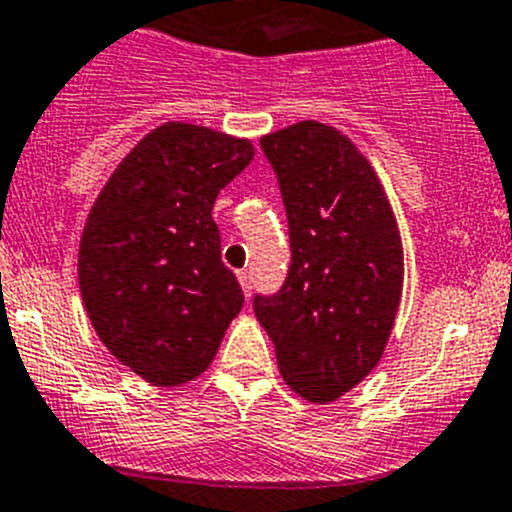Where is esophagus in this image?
<instances>
[{
    "label": "esophagus",
    "instance_id": "34e87169",
    "mask_svg": "<svg viewBox=\"0 0 512 512\" xmlns=\"http://www.w3.org/2000/svg\"><path fill=\"white\" fill-rule=\"evenodd\" d=\"M237 280H240L242 290H245V295H247V298H250V293H252V278H250V272L240 270V272H237Z\"/></svg>",
    "mask_w": 512,
    "mask_h": 512
}]
</instances>
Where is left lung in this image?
I'll use <instances>...</instances> for the list:
<instances>
[{
	"label": "left lung",
	"mask_w": 512,
	"mask_h": 512,
	"mask_svg": "<svg viewBox=\"0 0 512 512\" xmlns=\"http://www.w3.org/2000/svg\"><path fill=\"white\" fill-rule=\"evenodd\" d=\"M288 214L283 288L255 295L285 384L338 399L379 364L404 285L399 227L366 156L333 126L300 121L260 141Z\"/></svg>",
	"instance_id": "8db88e82"
}]
</instances>
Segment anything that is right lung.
Segmentation results:
<instances>
[{
  "label": "right lung",
  "mask_w": 512,
  "mask_h": 512,
  "mask_svg": "<svg viewBox=\"0 0 512 512\" xmlns=\"http://www.w3.org/2000/svg\"><path fill=\"white\" fill-rule=\"evenodd\" d=\"M255 156L245 138L164 123L118 164L83 229L78 278L105 348L156 386L202 374L245 295L212 207Z\"/></svg>",
  "instance_id": "right-lung-1"
}]
</instances>
